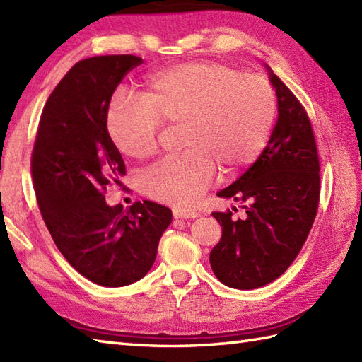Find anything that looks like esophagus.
<instances>
[{
  "label": "esophagus",
  "instance_id": "esophagus-1",
  "mask_svg": "<svg viewBox=\"0 0 362 362\" xmlns=\"http://www.w3.org/2000/svg\"><path fill=\"white\" fill-rule=\"evenodd\" d=\"M173 214L175 219H188V218H197L199 213L196 210H185V209H173Z\"/></svg>",
  "mask_w": 362,
  "mask_h": 362
}]
</instances>
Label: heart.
<instances>
[{"label":"heart","instance_id":"heart-1","mask_svg":"<svg viewBox=\"0 0 362 362\" xmlns=\"http://www.w3.org/2000/svg\"><path fill=\"white\" fill-rule=\"evenodd\" d=\"M276 118L275 90L263 76L219 62L163 68L144 81L140 99L115 98L105 129L122 156L157 152L161 124L180 126L182 153L146 169L143 193L175 206L193 205L216 173L232 175L255 161Z\"/></svg>","mask_w":362,"mask_h":362}]
</instances>
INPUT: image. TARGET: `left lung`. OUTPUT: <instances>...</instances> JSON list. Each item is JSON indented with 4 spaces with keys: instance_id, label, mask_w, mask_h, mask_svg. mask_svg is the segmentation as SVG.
Here are the masks:
<instances>
[{
    "instance_id": "obj_1",
    "label": "left lung",
    "mask_w": 362,
    "mask_h": 362,
    "mask_svg": "<svg viewBox=\"0 0 362 362\" xmlns=\"http://www.w3.org/2000/svg\"><path fill=\"white\" fill-rule=\"evenodd\" d=\"M269 76L279 101L272 135L255 163L218 193L244 202V218L213 211L222 236L210 264L218 280L235 289L261 288L284 274L319 209L320 161L308 113L271 68Z\"/></svg>"
}]
</instances>
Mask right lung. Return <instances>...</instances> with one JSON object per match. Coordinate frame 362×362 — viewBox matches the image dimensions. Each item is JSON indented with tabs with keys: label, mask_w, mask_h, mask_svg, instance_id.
Wrapping results in <instances>:
<instances>
[{
	"label": "right lung",
	"mask_w": 362,
	"mask_h": 362,
	"mask_svg": "<svg viewBox=\"0 0 362 362\" xmlns=\"http://www.w3.org/2000/svg\"><path fill=\"white\" fill-rule=\"evenodd\" d=\"M141 64L132 54H112L73 65L43 107L30 157L38 209L57 249L81 275L107 288L127 286L151 271L173 221L160 204L136 201L124 209L104 197L126 174L107 134V110L124 76Z\"/></svg>",
	"instance_id": "add662e5"
}]
</instances>
